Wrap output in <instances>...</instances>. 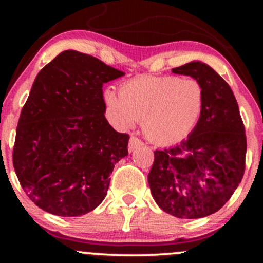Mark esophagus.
I'll return each mask as SVG.
<instances>
[{"instance_id": "1", "label": "esophagus", "mask_w": 263, "mask_h": 263, "mask_svg": "<svg viewBox=\"0 0 263 263\" xmlns=\"http://www.w3.org/2000/svg\"><path fill=\"white\" fill-rule=\"evenodd\" d=\"M143 144V142H142L140 138L136 137V136H131V138H129V142H128V151L131 152V151H134L135 148H137V147H140Z\"/></svg>"}]
</instances>
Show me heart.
Instances as JSON below:
<instances>
[{"label":"heart","instance_id":"obj_1","mask_svg":"<svg viewBox=\"0 0 263 263\" xmlns=\"http://www.w3.org/2000/svg\"><path fill=\"white\" fill-rule=\"evenodd\" d=\"M105 102L121 127L142 121L144 135L157 144L183 140L194 129L204 107V89L198 80L172 75H140L120 92L108 89Z\"/></svg>","mask_w":263,"mask_h":263}]
</instances>
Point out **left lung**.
I'll return each mask as SVG.
<instances>
[{"label": "left lung", "instance_id": "8db88e82", "mask_svg": "<svg viewBox=\"0 0 263 263\" xmlns=\"http://www.w3.org/2000/svg\"><path fill=\"white\" fill-rule=\"evenodd\" d=\"M172 71L201 84L203 112L186 140L155 151L148 183L163 211L180 219H200L221 209L242 179L245 126L231 87L209 65L192 62Z\"/></svg>", "mask_w": 263, "mask_h": 263}]
</instances>
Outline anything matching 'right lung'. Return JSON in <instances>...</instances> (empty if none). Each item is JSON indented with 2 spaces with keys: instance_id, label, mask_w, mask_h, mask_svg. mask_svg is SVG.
Here are the masks:
<instances>
[{
  "instance_id": "add662e5",
  "label": "right lung",
  "mask_w": 263,
  "mask_h": 263,
  "mask_svg": "<svg viewBox=\"0 0 263 263\" xmlns=\"http://www.w3.org/2000/svg\"><path fill=\"white\" fill-rule=\"evenodd\" d=\"M122 75L77 50L60 53L38 73L21 111L13 167L41 209L79 216L106 197L115 164L128 155L129 136L105 119L102 85Z\"/></svg>"
}]
</instances>
